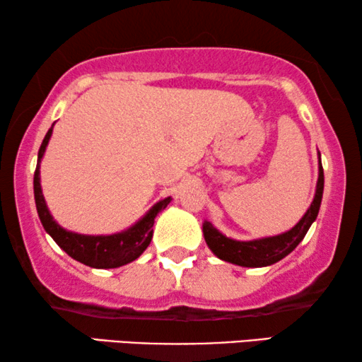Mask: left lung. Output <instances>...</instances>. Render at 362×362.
<instances>
[{"instance_id":"8db88e82","label":"left lung","mask_w":362,"mask_h":362,"mask_svg":"<svg viewBox=\"0 0 362 362\" xmlns=\"http://www.w3.org/2000/svg\"><path fill=\"white\" fill-rule=\"evenodd\" d=\"M323 189L325 175L323 166H321V153L318 151V181H316L313 201H311L303 217L290 230H285L276 235L260 237V239L235 240L222 234L209 221H204L202 222V234H204L206 244L217 259L229 262V264L250 267V269L274 265L279 260L285 259L303 240L306 232L318 217L321 199H323Z\"/></svg>"}]
</instances>
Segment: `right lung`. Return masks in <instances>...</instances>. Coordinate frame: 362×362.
Returning <instances> with one entry per match:
<instances>
[{"label":"right lung","mask_w":362,"mask_h":362,"mask_svg":"<svg viewBox=\"0 0 362 362\" xmlns=\"http://www.w3.org/2000/svg\"><path fill=\"white\" fill-rule=\"evenodd\" d=\"M52 128L54 123L44 136L41 148H39L37 165L36 171H34V201H36L37 216L41 219L44 230L52 237L54 242L67 255H71L74 260L81 262L83 265L92 267V269H117V267L136 260L150 245L156 216L170 204L171 197L158 201L135 224L127 227L122 232H115V234L88 235L64 229L61 224H57V221H54L41 187V161L52 136Z\"/></svg>","instance_id":"1"}]
</instances>
